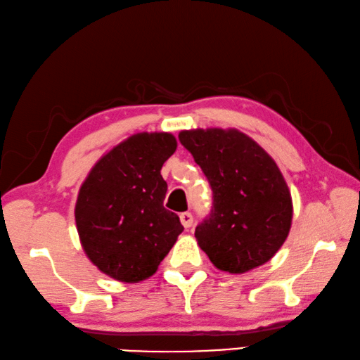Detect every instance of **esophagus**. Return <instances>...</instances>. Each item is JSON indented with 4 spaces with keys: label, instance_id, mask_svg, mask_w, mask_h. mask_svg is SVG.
Masks as SVG:
<instances>
[{
    "label": "esophagus",
    "instance_id": "esophagus-1",
    "mask_svg": "<svg viewBox=\"0 0 360 360\" xmlns=\"http://www.w3.org/2000/svg\"><path fill=\"white\" fill-rule=\"evenodd\" d=\"M180 221H181V224L185 226V228L188 229V228H191L193 226V215L190 212H184V213H180Z\"/></svg>",
    "mask_w": 360,
    "mask_h": 360
}]
</instances>
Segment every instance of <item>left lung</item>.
Returning a JSON list of instances; mask_svg holds the SVG:
<instances>
[{
  "label": "left lung",
  "instance_id": "1",
  "mask_svg": "<svg viewBox=\"0 0 360 360\" xmlns=\"http://www.w3.org/2000/svg\"><path fill=\"white\" fill-rule=\"evenodd\" d=\"M179 139L213 191L210 215L194 232L200 250L229 274L272 259L292 221L291 193L272 156L237 129H190Z\"/></svg>",
  "mask_w": 360,
  "mask_h": 360
}]
</instances>
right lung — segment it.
I'll return each instance as SVG.
<instances>
[{"label": "right lung", "instance_id": "1", "mask_svg": "<svg viewBox=\"0 0 360 360\" xmlns=\"http://www.w3.org/2000/svg\"><path fill=\"white\" fill-rule=\"evenodd\" d=\"M175 150L170 132H137L107 151L80 186L75 224L82 248L113 280L148 278L184 232L162 204L161 167Z\"/></svg>", "mask_w": 360, "mask_h": 360}]
</instances>
